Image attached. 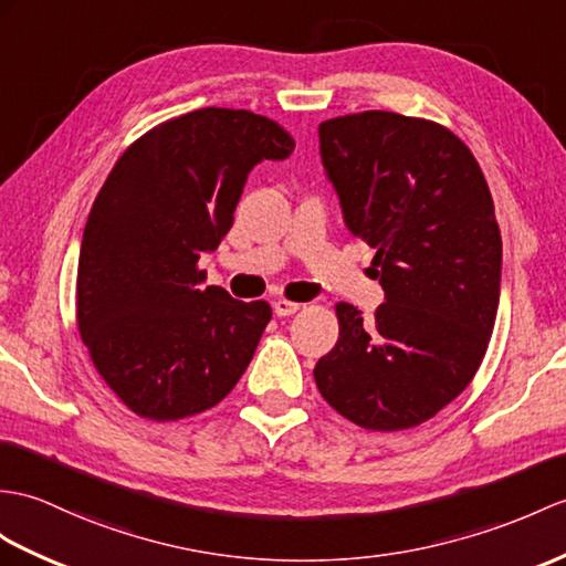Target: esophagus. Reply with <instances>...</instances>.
Returning <instances> with one entry per match:
<instances>
[{
  "label": "esophagus",
  "mask_w": 566,
  "mask_h": 566,
  "mask_svg": "<svg viewBox=\"0 0 566 566\" xmlns=\"http://www.w3.org/2000/svg\"><path fill=\"white\" fill-rule=\"evenodd\" d=\"M272 308H274V315H280V318H284V315H294L301 308V304H296V301L277 298V301H272Z\"/></svg>",
  "instance_id": "esophagus-1"
}]
</instances>
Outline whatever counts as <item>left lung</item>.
Instances as JSON below:
<instances>
[{
  "label": "left lung",
  "mask_w": 566,
  "mask_h": 566,
  "mask_svg": "<svg viewBox=\"0 0 566 566\" xmlns=\"http://www.w3.org/2000/svg\"><path fill=\"white\" fill-rule=\"evenodd\" d=\"M345 227L376 248L386 304L371 318L337 304V345L313 369L349 422H427L480 369L502 286V235L482 170L449 129L388 111L318 127Z\"/></svg>",
  "instance_id": "1"
}]
</instances>
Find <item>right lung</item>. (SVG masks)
Listing matches in <instances>:
<instances>
[{"label": "right lung", "instance_id": "1", "mask_svg": "<svg viewBox=\"0 0 566 566\" xmlns=\"http://www.w3.org/2000/svg\"><path fill=\"white\" fill-rule=\"evenodd\" d=\"M294 139L251 111L200 108L139 137L96 197L76 274V323L105 384L170 422L223 400L272 318L265 301L205 286L197 260L233 223L248 174Z\"/></svg>", "mask_w": 566, "mask_h": 566}]
</instances>
